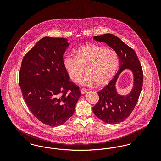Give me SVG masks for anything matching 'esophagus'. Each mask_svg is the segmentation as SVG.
Wrapping results in <instances>:
<instances>
[{
  "label": "esophagus",
  "instance_id": "esophagus-1",
  "mask_svg": "<svg viewBox=\"0 0 161 161\" xmlns=\"http://www.w3.org/2000/svg\"><path fill=\"white\" fill-rule=\"evenodd\" d=\"M80 92H81V94H84V93H86V92H87V89H82L80 90Z\"/></svg>",
  "mask_w": 161,
  "mask_h": 161
}]
</instances>
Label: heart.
Returning a JSON list of instances; mask_svg holds the SVG:
<instances>
[{
	"label": "heart",
	"instance_id": "b5f03b06",
	"mask_svg": "<svg viewBox=\"0 0 161 161\" xmlns=\"http://www.w3.org/2000/svg\"><path fill=\"white\" fill-rule=\"evenodd\" d=\"M63 64L73 81H79L86 69L85 83L92 84L95 82L98 86H103L115 74L119 64V57L115 51L107 47L92 45L80 47L76 57L68 55Z\"/></svg>",
	"mask_w": 161,
	"mask_h": 161
}]
</instances>
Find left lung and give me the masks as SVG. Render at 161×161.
Returning a JSON list of instances; mask_svg holds the SVG:
<instances>
[{"instance_id":"left-lung-1","label":"left lung","mask_w":161,"mask_h":161,"mask_svg":"<svg viewBox=\"0 0 161 161\" xmlns=\"http://www.w3.org/2000/svg\"><path fill=\"white\" fill-rule=\"evenodd\" d=\"M93 39L106 43L119 57V68L115 77L98 92L99 101L92 108L94 114L108 124H118L126 119L137 104L142 87L143 72L135 51L112 34L93 37ZM125 69H130L134 74V84L131 91L126 96L117 92L115 83L120 74Z\"/></svg>"}]
</instances>
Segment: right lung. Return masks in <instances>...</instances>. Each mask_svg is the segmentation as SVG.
<instances>
[{
  "mask_svg": "<svg viewBox=\"0 0 161 161\" xmlns=\"http://www.w3.org/2000/svg\"><path fill=\"white\" fill-rule=\"evenodd\" d=\"M68 39L45 37L25 55L19 86L26 105L40 121L51 127L66 123L80 97L63 64Z\"/></svg>",
  "mask_w": 161,
  "mask_h": 161,
  "instance_id": "obj_1",
  "label": "right lung"
}]
</instances>
